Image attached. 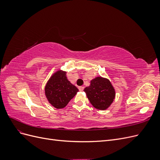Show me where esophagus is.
Returning a JSON list of instances; mask_svg holds the SVG:
<instances>
[{
    "instance_id": "esophagus-1",
    "label": "esophagus",
    "mask_w": 160,
    "mask_h": 160,
    "mask_svg": "<svg viewBox=\"0 0 160 160\" xmlns=\"http://www.w3.org/2000/svg\"><path fill=\"white\" fill-rule=\"evenodd\" d=\"M79 91H83V89H84V87H83V86H80V87H79Z\"/></svg>"
}]
</instances>
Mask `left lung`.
Instances as JSON below:
<instances>
[{"mask_svg":"<svg viewBox=\"0 0 160 160\" xmlns=\"http://www.w3.org/2000/svg\"><path fill=\"white\" fill-rule=\"evenodd\" d=\"M83 91L91 105L99 110L109 108L115 98L113 86L108 79L102 77L92 79L90 85Z\"/></svg>","mask_w":160,"mask_h":160,"instance_id":"left-lung-1","label":"left lung"}]
</instances>
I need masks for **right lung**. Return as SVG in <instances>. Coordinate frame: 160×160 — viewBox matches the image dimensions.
<instances>
[{"instance_id":"add662e5","label":"right lung","mask_w":160,"mask_h":160,"mask_svg":"<svg viewBox=\"0 0 160 160\" xmlns=\"http://www.w3.org/2000/svg\"><path fill=\"white\" fill-rule=\"evenodd\" d=\"M79 89L67 79V72L58 70L53 73L45 87L49 103L56 109L64 108Z\"/></svg>"}]
</instances>
